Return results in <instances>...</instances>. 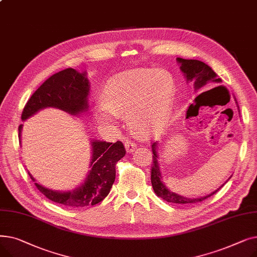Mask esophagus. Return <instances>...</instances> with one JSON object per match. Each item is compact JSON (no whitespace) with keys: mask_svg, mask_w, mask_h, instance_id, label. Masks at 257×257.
Instances as JSON below:
<instances>
[{"mask_svg":"<svg viewBox=\"0 0 257 257\" xmlns=\"http://www.w3.org/2000/svg\"><path fill=\"white\" fill-rule=\"evenodd\" d=\"M137 146H138V145H137L136 143H133V142H130V141L125 142V149H126V151H127L128 153L133 152L134 149H136V148H137Z\"/></svg>","mask_w":257,"mask_h":257,"instance_id":"obj_1","label":"esophagus"}]
</instances>
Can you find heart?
Masks as SVG:
<instances>
[{"mask_svg":"<svg viewBox=\"0 0 257 257\" xmlns=\"http://www.w3.org/2000/svg\"><path fill=\"white\" fill-rule=\"evenodd\" d=\"M175 94V81L165 70L141 69L116 75L104 89V102L96 105V117L113 125L126 117L131 130L145 133L167 119Z\"/></svg>","mask_w":257,"mask_h":257,"instance_id":"b5f03b06","label":"heart"}]
</instances>
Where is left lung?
Wrapping results in <instances>:
<instances>
[{
	"label": "left lung",
	"mask_w": 257,
	"mask_h": 257,
	"mask_svg": "<svg viewBox=\"0 0 257 257\" xmlns=\"http://www.w3.org/2000/svg\"><path fill=\"white\" fill-rule=\"evenodd\" d=\"M178 64L180 65V70L186 79V82H192L194 84L195 91L204 87L207 83H221V78L217 77L211 67L204 63L203 61L196 60V59H183V58H177L176 59ZM237 105V102H236ZM238 108V105H237ZM239 113V108H238ZM152 152H153V165H152V172H151V183L152 187L155 192V194L161 198L163 200L170 202V203H177V204H188V203H197V202L203 201L212 195L217 193L220 188L231 178V176L227 179L225 183H223L217 190L213 191L212 193L199 197V198H187L184 196H181L177 193L172 192L170 188L167 187L165 182L163 181V175H161L159 163H158V142L153 143L152 145Z\"/></svg>",
	"instance_id": "obj_1"
}]
</instances>
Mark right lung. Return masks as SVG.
Here are the masks:
<instances>
[{
    "instance_id": "add662e5",
    "label": "right lung",
    "mask_w": 257,
    "mask_h": 257,
    "mask_svg": "<svg viewBox=\"0 0 257 257\" xmlns=\"http://www.w3.org/2000/svg\"><path fill=\"white\" fill-rule=\"evenodd\" d=\"M90 82L86 72L65 69L54 74L39 86L27 102L22 120L25 121L46 108H56L73 116H79L88 111V96ZM23 124L19 127V139L22 143ZM89 170L84 180L77 187L69 191H55L46 187L28 171L36 187L48 199L71 208H82L96 205L109 194L115 179V165L126 154L120 142L114 144L90 139Z\"/></svg>"
}]
</instances>
